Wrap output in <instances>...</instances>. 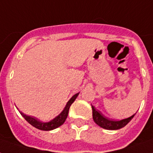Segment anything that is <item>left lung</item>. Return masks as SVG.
I'll return each instance as SVG.
<instances>
[{"instance_id": "obj_1", "label": "left lung", "mask_w": 153, "mask_h": 153, "mask_svg": "<svg viewBox=\"0 0 153 153\" xmlns=\"http://www.w3.org/2000/svg\"><path fill=\"white\" fill-rule=\"evenodd\" d=\"M91 107H92L93 119L94 122L100 127L105 129H108V130H117L119 128H123L133 118V117L135 116L136 114H134L128 118L122 119L121 121H114L105 117L99 110L96 109V108H94V106H93L92 105H91Z\"/></svg>"}]
</instances>
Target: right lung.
<instances>
[{
    "label": "right lung",
    "instance_id": "right-lung-1",
    "mask_svg": "<svg viewBox=\"0 0 153 153\" xmlns=\"http://www.w3.org/2000/svg\"><path fill=\"white\" fill-rule=\"evenodd\" d=\"M79 94V93H77L75 94L74 95L72 96L71 98V99L67 102V104H66V106L64 107L63 110H62L58 116L55 117V118L52 119L51 121H48V122H43V121H40L37 118H36V117L25 115V114H23L22 112H20V114L24 117V118H25L30 125H32V126H34L35 128H38L39 130H53V129H55V128L59 127L60 126H62V124L64 123L65 121H66V119H67V115H68L70 106H71L72 103L74 102V100L76 99V98L78 97Z\"/></svg>",
    "mask_w": 153,
    "mask_h": 153
}]
</instances>
